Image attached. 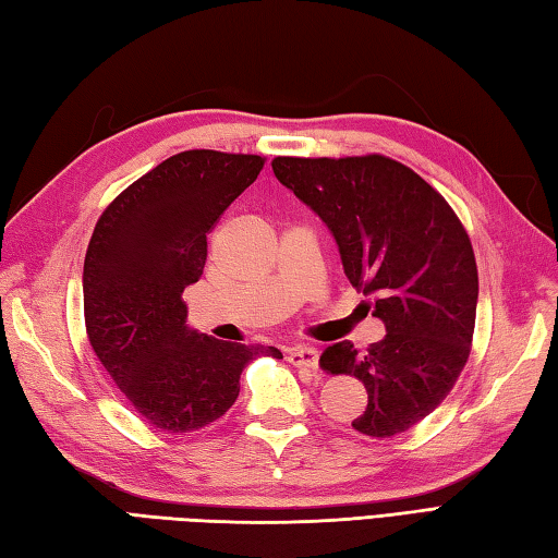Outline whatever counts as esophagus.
<instances>
[{"instance_id":"obj_1","label":"esophagus","mask_w":558,"mask_h":558,"mask_svg":"<svg viewBox=\"0 0 558 558\" xmlns=\"http://www.w3.org/2000/svg\"><path fill=\"white\" fill-rule=\"evenodd\" d=\"M287 359L295 368H305V371L317 368V351L313 347H293L289 349Z\"/></svg>"}]
</instances>
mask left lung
Listing matches in <instances>:
<instances>
[{"instance_id": "left-lung-1", "label": "left lung", "mask_w": 558, "mask_h": 558, "mask_svg": "<svg viewBox=\"0 0 558 558\" xmlns=\"http://www.w3.org/2000/svg\"><path fill=\"white\" fill-rule=\"evenodd\" d=\"M271 170L332 231L344 275L385 323L380 342L325 349L323 371L354 375L368 392L359 434L390 438L450 395L470 359L480 277L468 231L446 197L383 154L277 156Z\"/></svg>"}]
</instances>
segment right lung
<instances>
[{
	"instance_id": "1",
	"label": "right lung",
	"mask_w": 558,
	"mask_h": 558,
	"mask_svg": "<svg viewBox=\"0 0 558 558\" xmlns=\"http://www.w3.org/2000/svg\"><path fill=\"white\" fill-rule=\"evenodd\" d=\"M263 156L190 149L112 199L84 259V320L94 354L146 424L190 434L229 412L241 373L275 347L221 342L185 325L207 233L255 183Z\"/></svg>"
}]
</instances>
